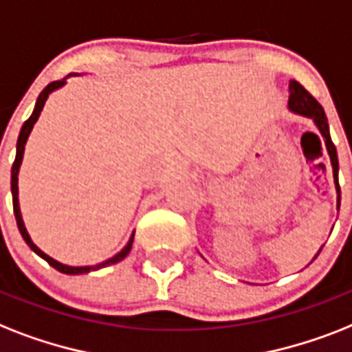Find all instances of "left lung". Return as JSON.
Masks as SVG:
<instances>
[{
  "mask_svg": "<svg viewBox=\"0 0 352 352\" xmlns=\"http://www.w3.org/2000/svg\"><path fill=\"white\" fill-rule=\"evenodd\" d=\"M289 110L298 113V116L311 117L315 121L316 128L320 130L322 137L325 141V148H327V153H329L331 164H333V177H334V186H336V193H338V208H340V184H338V153H336V148H334L333 141H331L329 133V124H327V117H325L324 108L320 107V102L316 101L315 97L311 96L307 90H305L300 82L291 81L289 82ZM322 251V250H320ZM318 251V253H320ZM316 253V256H318ZM315 256V258H316Z\"/></svg>",
  "mask_w": 352,
  "mask_h": 352,
  "instance_id": "8db88e82",
  "label": "left lung"
}]
</instances>
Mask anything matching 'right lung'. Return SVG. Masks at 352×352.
Segmentation results:
<instances>
[{"mask_svg": "<svg viewBox=\"0 0 352 352\" xmlns=\"http://www.w3.org/2000/svg\"><path fill=\"white\" fill-rule=\"evenodd\" d=\"M65 82H67V77H65V79H59V81H52L47 88H45V90H43L41 94H39V97H37V101H36V108H34V111H32V116L28 117L27 121H25V124L21 126V131H19V137H18V146H16V161H14V164H12L10 190H12L14 215H16V222H18V230H19V233H21L23 241L30 245V250H32L34 253H37V255L41 256V258L47 260L48 264L52 265V267H56L57 271H61V273H67V275H82V273H90V271L101 270V267H107V265H110V264H117V262H121V260L124 258L128 253H130L131 244H133V235L130 236L128 244L124 245V248H122V250L119 251L116 256H111V258L104 260V262H101V264L85 265V267H74V265H65V264H61V262L54 260L52 256H48L47 253H43V251L39 250L36 244H34L32 239L28 236L27 230H25V224H23L21 211H19V201H18V173H19V166H21V161H23V153H25V144H27V139H28V135H30V131H32L34 124H36L37 117H39V113H41L43 107H45V101L48 99V96H50L54 90H57V88H61Z\"/></svg>", "mask_w": 352, "mask_h": 352, "instance_id": "add662e5", "label": "right lung"}]
</instances>
